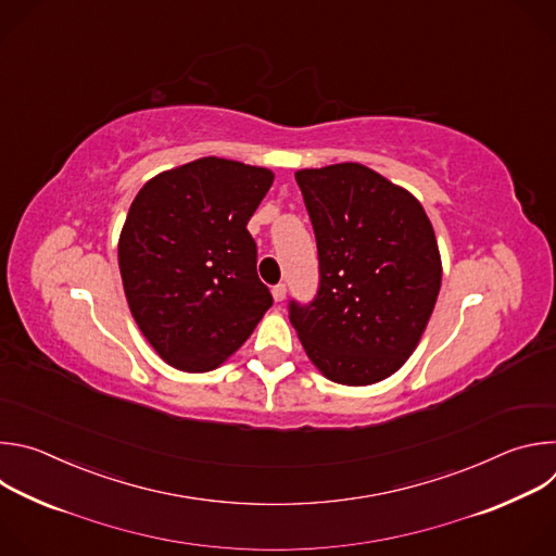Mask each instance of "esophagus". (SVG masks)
<instances>
[{"label": "esophagus", "instance_id": "34e87169", "mask_svg": "<svg viewBox=\"0 0 556 556\" xmlns=\"http://www.w3.org/2000/svg\"><path fill=\"white\" fill-rule=\"evenodd\" d=\"M273 299H275L277 303H281V301L286 299V283H277V286H273Z\"/></svg>", "mask_w": 556, "mask_h": 556}]
</instances>
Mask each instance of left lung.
Listing matches in <instances>:
<instances>
[{"instance_id":"8db88e82","label":"left lung","mask_w":556,"mask_h":556,"mask_svg":"<svg viewBox=\"0 0 556 556\" xmlns=\"http://www.w3.org/2000/svg\"><path fill=\"white\" fill-rule=\"evenodd\" d=\"M319 251V290L290 301V324L319 371L374 384L399 371L435 307L442 262L422 204L403 187L341 163L294 174Z\"/></svg>"}]
</instances>
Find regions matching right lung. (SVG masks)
<instances>
[{"instance_id":"1","label":"right lung","mask_w":556,"mask_h":556,"mask_svg":"<svg viewBox=\"0 0 556 556\" xmlns=\"http://www.w3.org/2000/svg\"><path fill=\"white\" fill-rule=\"evenodd\" d=\"M275 176L200 157L151 178L118 240L125 296L151 348L176 369L222 365L273 305L247 224Z\"/></svg>"}]
</instances>
